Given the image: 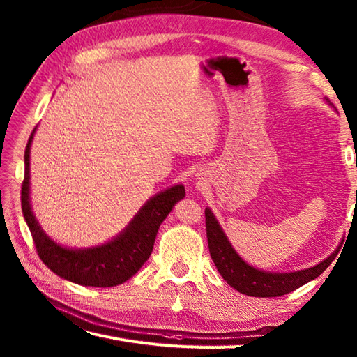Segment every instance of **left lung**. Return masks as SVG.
Instances as JSON below:
<instances>
[{
  "label": "left lung",
  "instance_id": "left-lung-1",
  "mask_svg": "<svg viewBox=\"0 0 357 357\" xmlns=\"http://www.w3.org/2000/svg\"><path fill=\"white\" fill-rule=\"evenodd\" d=\"M325 101L330 104L327 98ZM206 227L210 256L218 271L230 287L236 288L242 294L253 296V298H276V296L291 293L296 288L305 285L310 280L322 275L336 255V252H333L322 262L304 270L288 273L265 271L242 259L227 238L213 211L208 207L206 208Z\"/></svg>",
  "mask_w": 357,
  "mask_h": 357
}]
</instances>
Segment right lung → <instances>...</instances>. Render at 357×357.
<instances>
[{
	"mask_svg": "<svg viewBox=\"0 0 357 357\" xmlns=\"http://www.w3.org/2000/svg\"><path fill=\"white\" fill-rule=\"evenodd\" d=\"M35 132L36 127L24 153L21 207L41 261L59 278L78 285L115 287L126 282L149 259L159 225L169 216L174 204L184 199V185L174 184L151 196L126 229L104 244L84 248L61 245L41 229L30 204V147Z\"/></svg>",
	"mask_w": 357,
	"mask_h": 357,
	"instance_id": "obj_1",
	"label": "right lung"
}]
</instances>
